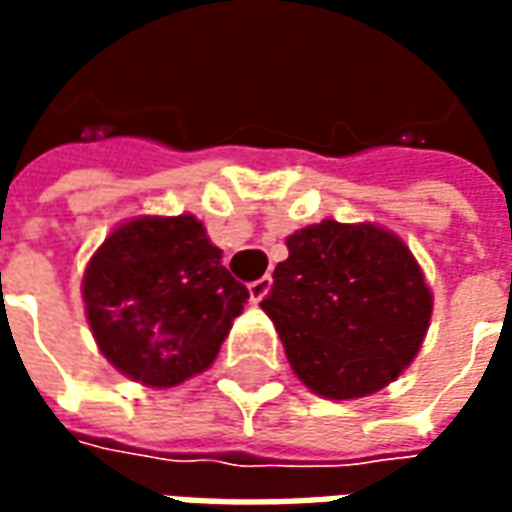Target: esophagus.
<instances>
[{"label":"esophagus","instance_id":"1","mask_svg":"<svg viewBox=\"0 0 512 512\" xmlns=\"http://www.w3.org/2000/svg\"><path fill=\"white\" fill-rule=\"evenodd\" d=\"M268 290H271V277H260V279H255V282H249V301H263L266 299V293Z\"/></svg>","mask_w":512,"mask_h":512}]
</instances>
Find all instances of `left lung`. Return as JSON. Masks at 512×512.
Returning a JSON list of instances; mask_svg holds the SVG:
<instances>
[{
  "mask_svg": "<svg viewBox=\"0 0 512 512\" xmlns=\"http://www.w3.org/2000/svg\"><path fill=\"white\" fill-rule=\"evenodd\" d=\"M260 307L290 367L315 395L367 397L406 370L428 332L433 296L395 233L323 219L296 230Z\"/></svg>",
  "mask_w": 512,
  "mask_h": 512,
  "instance_id": "left-lung-1",
  "label": "left lung"
}]
</instances>
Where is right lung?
Wrapping results in <instances>:
<instances>
[{
  "mask_svg": "<svg viewBox=\"0 0 512 512\" xmlns=\"http://www.w3.org/2000/svg\"><path fill=\"white\" fill-rule=\"evenodd\" d=\"M101 354L145 386H178L213 365L249 290L222 266L202 222L139 216L98 246L82 279Z\"/></svg>",
  "mask_w": 512,
  "mask_h": 512,
  "instance_id": "add662e5",
  "label": "right lung"
}]
</instances>
